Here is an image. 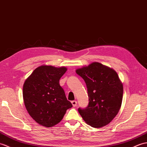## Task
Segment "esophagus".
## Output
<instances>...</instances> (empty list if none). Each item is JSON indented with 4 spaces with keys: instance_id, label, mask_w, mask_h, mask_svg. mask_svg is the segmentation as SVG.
<instances>
[{
    "instance_id": "34e87169",
    "label": "esophagus",
    "mask_w": 147,
    "mask_h": 147,
    "mask_svg": "<svg viewBox=\"0 0 147 147\" xmlns=\"http://www.w3.org/2000/svg\"><path fill=\"white\" fill-rule=\"evenodd\" d=\"M71 104H72V105H73L74 107H76L77 106V102L76 100H72V101H71Z\"/></svg>"
}]
</instances>
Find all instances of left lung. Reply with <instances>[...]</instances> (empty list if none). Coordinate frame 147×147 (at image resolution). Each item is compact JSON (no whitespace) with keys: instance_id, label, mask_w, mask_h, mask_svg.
I'll return each mask as SVG.
<instances>
[{"instance_id":"8db88e82","label":"left lung","mask_w":147,"mask_h":147,"mask_svg":"<svg viewBox=\"0 0 147 147\" xmlns=\"http://www.w3.org/2000/svg\"><path fill=\"white\" fill-rule=\"evenodd\" d=\"M86 84L89 104L78 111L88 125L94 128L107 125L115 118L121 106L123 87L112 68L98 62L76 70Z\"/></svg>"}]
</instances>
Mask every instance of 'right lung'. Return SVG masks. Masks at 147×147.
<instances>
[{
	"label": "right lung",
	"mask_w": 147,
	"mask_h": 147,
	"mask_svg": "<svg viewBox=\"0 0 147 147\" xmlns=\"http://www.w3.org/2000/svg\"><path fill=\"white\" fill-rule=\"evenodd\" d=\"M67 68L42 65L36 68L23 86V99L28 113L40 125L51 127L72 107L59 80Z\"/></svg>",
	"instance_id": "add662e5"
}]
</instances>
